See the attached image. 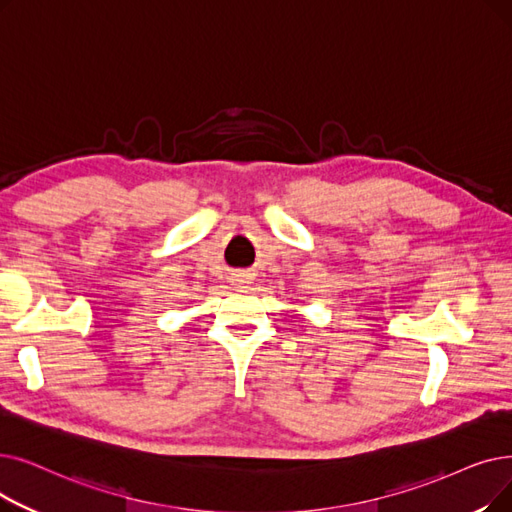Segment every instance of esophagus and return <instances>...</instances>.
<instances>
[{
    "mask_svg": "<svg viewBox=\"0 0 512 512\" xmlns=\"http://www.w3.org/2000/svg\"><path fill=\"white\" fill-rule=\"evenodd\" d=\"M234 282H236L238 286H244L249 280H247V276H244V274H236V276H234Z\"/></svg>",
    "mask_w": 512,
    "mask_h": 512,
    "instance_id": "esophagus-1",
    "label": "esophagus"
}]
</instances>
